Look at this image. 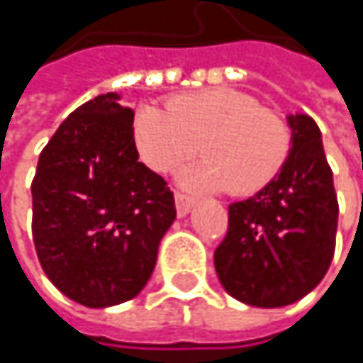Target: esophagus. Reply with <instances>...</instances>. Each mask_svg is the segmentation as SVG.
<instances>
[{
  "label": "esophagus",
  "instance_id": "esophagus-1",
  "mask_svg": "<svg viewBox=\"0 0 363 363\" xmlns=\"http://www.w3.org/2000/svg\"><path fill=\"white\" fill-rule=\"evenodd\" d=\"M174 201H177V212H179V216H186L189 212H191V208H193V199L189 197V195H184V193H177L174 195Z\"/></svg>",
  "mask_w": 363,
  "mask_h": 363
}]
</instances>
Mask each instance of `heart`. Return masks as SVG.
<instances>
[{
  "mask_svg": "<svg viewBox=\"0 0 363 363\" xmlns=\"http://www.w3.org/2000/svg\"><path fill=\"white\" fill-rule=\"evenodd\" d=\"M140 160L155 172H168L191 160L201 145L206 162L182 170L189 186L227 189L250 195L284 168L292 134L286 119L233 88L184 92L168 111L145 105L134 117Z\"/></svg>",
  "mask_w": 363,
  "mask_h": 363,
  "instance_id": "obj_1",
  "label": "heart"
}]
</instances>
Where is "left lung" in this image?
I'll return each instance as SVG.
<instances>
[{"mask_svg":"<svg viewBox=\"0 0 363 363\" xmlns=\"http://www.w3.org/2000/svg\"><path fill=\"white\" fill-rule=\"evenodd\" d=\"M290 155L256 195L229 206V231L214 252L223 288L252 307H286L309 294L334 256L338 201L322 132L288 115Z\"/></svg>","mask_w":363,"mask_h":363,"instance_id":"left-lung-1","label":"left lung"}]
</instances>
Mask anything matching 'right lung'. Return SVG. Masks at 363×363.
Returning a JSON list of instances; mask_svg holds the SVG:
<instances>
[{
	"label": "right lung",
	"instance_id": "1",
	"mask_svg": "<svg viewBox=\"0 0 363 363\" xmlns=\"http://www.w3.org/2000/svg\"><path fill=\"white\" fill-rule=\"evenodd\" d=\"M119 99L107 92L73 111L41 151L31 184L41 269L90 309L147 286L177 218L166 181L138 162L134 113Z\"/></svg>",
	"mask_w": 363,
	"mask_h": 363
}]
</instances>
